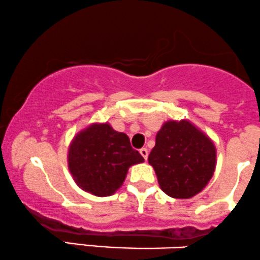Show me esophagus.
I'll return each instance as SVG.
<instances>
[{
	"label": "esophagus",
	"mask_w": 260,
	"mask_h": 260,
	"mask_svg": "<svg viewBox=\"0 0 260 260\" xmlns=\"http://www.w3.org/2000/svg\"><path fill=\"white\" fill-rule=\"evenodd\" d=\"M140 153H141L142 157L147 160V158H148V149L147 148H141L140 149Z\"/></svg>",
	"instance_id": "esophagus-1"
}]
</instances>
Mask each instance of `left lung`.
<instances>
[{
	"instance_id": "obj_1",
	"label": "left lung",
	"mask_w": 260,
	"mask_h": 260,
	"mask_svg": "<svg viewBox=\"0 0 260 260\" xmlns=\"http://www.w3.org/2000/svg\"><path fill=\"white\" fill-rule=\"evenodd\" d=\"M148 163L161 191L187 200L200 193L212 179L216 148L212 139L187 119L168 120L157 133Z\"/></svg>"
}]
</instances>
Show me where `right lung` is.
<instances>
[{"instance_id": "obj_1", "label": "right lung", "mask_w": 260, "mask_h": 260, "mask_svg": "<svg viewBox=\"0 0 260 260\" xmlns=\"http://www.w3.org/2000/svg\"><path fill=\"white\" fill-rule=\"evenodd\" d=\"M68 168L82 191L97 197L112 196L126 178L131 166L145 161L130 145L126 134L109 123H92L70 141Z\"/></svg>"}]
</instances>
